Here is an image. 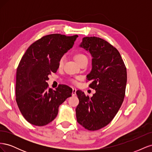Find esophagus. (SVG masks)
<instances>
[{
  "instance_id": "34e87169",
  "label": "esophagus",
  "mask_w": 152,
  "mask_h": 152,
  "mask_svg": "<svg viewBox=\"0 0 152 152\" xmlns=\"http://www.w3.org/2000/svg\"><path fill=\"white\" fill-rule=\"evenodd\" d=\"M76 91H77V89L75 88H72V96L76 95Z\"/></svg>"
}]
</instances>
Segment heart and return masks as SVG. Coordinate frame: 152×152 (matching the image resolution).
Masks as SVG:
<instances>
[{
	"label": "heart",
	"instance_id": "1",
	"mask_svg": "<svg viewBox=\"0 0 152 152\" xmlns=\"http://www.w3.org/2000/svg\"><path fill=\"white\" fill-rule=\"evenodd\" d=\"M74 59L75 61L79 64L80 65V64L83 62L86 59H87V57L86 55H84V54L82 53H77L76 54H75L74 56ZM63 63H64V58H61L60 59H59V66L61 67L63 66ZM73 82H75V81L73 80Z\"/></svg>",
	"mask_w": 152,
	"mask_h": 152
}]
</instances>
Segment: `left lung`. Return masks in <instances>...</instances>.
<instances>
[{
    "mask_svg": "<svg viewBox=\"0 0 152 152\" xmlns=\"http://www.w3.org/2000/svg\"><path fill=\"white\" fill-rule=\"evenodd\" d=\"M79 46L91 54L92 70L87 75L95 89L93 97L78 90L77 122L85 129L96 131L107 126L116 115L125 96L127 70L118 50L107 41L96 37L82 39Z\"/></svg>",
    "mask_w": 152,
    "mask_h": 152,
    "instance_id": "obj_1",
    "label": "left lung"
}]
</instances>
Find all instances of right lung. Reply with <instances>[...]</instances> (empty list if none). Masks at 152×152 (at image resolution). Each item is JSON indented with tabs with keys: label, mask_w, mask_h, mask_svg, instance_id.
Masks as SVG:
<instances>
[{
	"label": "right lung",
	"mask_w": 152,
	"mask_h": 152,
	"mask_svg": "<svg viewBox=\"0 0 152 152\" xmlns=\"http://www.w3.org/2000/svg\"><path fill=\"white\" fill-rule=\"evenodd\" d=\"M77 37L59 34L44 36L30 45L23 56L16 71V101L31 124L43 126L52 122L59 105L72 96L70 87L59 85L53 91L46 81L49 75L56 72L59 59Z\"/></svg>",
	"instance_id": "1"
}]
</instances>
